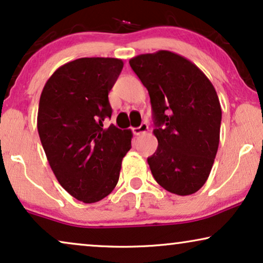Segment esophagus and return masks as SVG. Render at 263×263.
Listing matches in <instances>:
<instances>
[{
	"label": "esophagus",
	"instance_id": "esophagus-1",
	"mask_svg": "<svg viewBox=\"0 0 263 263\" xmlns=\"http://www.w3.org/2000/svg\"><path fill=\"white\" fill-rule=\"evenodd\" d=\"M147 132H148V125H147V123H141V125H140V127L133 128V133H134L135 135L146 134Z\"/></svg>",
	"mask_w": 263,
	"mask_h": 263
}]
</instances>
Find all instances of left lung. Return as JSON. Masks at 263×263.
Instances as JSON below:
<instances>
[{
  "label": "left lung",
  "mask_w": 263,
  "mask_h": 263,
  "mask_svg": "<svg viewBox=\"0 0 263 263\" xmlns=\"http://www.w3.org/2000/svg\"><path fill=\"white\" fill-rule=\"evenodd\" d=\"M129 64L151 98L158 148L147 161L154 179L176 195L196 193L211 174L220 138L215 88L193 62L166 50Z\"/></svg>",
  "instance_id": "1"
}]
</instances>
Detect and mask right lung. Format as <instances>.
<instances>
[{"mask_svg": "<svg viewBox=\"0 0 263 263\" xmlns=\"http://www.w3.org/2000/svg\"><path fill=\"white\" fill-rule=\"evenodd\" d=\"M123 62L84 57L60 67L43 88L37 127L60 184L85 203L98 202L116 186L133 133L111 124L109 92Z\"/></svg>", "mask_w": 263, "mask_h": 263, "instance_id": "add662e5", "label": "right lung"}]
</instances>
